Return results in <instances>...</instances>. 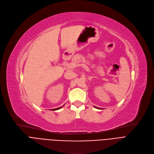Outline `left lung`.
Returning a JSON list of instances; mask_svg holds the SVG:
<instances>
[{"instance_id":"left-lung-1","label":"left lung","mask_w":154,"mask_h":154,"mask_svg":"<svg viewBox=\"0 0 154 154\" xmlns=\"http://www.w3.org/2000/svg\"><path fill=\"white\" fill-rule=\"evenodd\" d=\"M94 107H95V108H98V109H101V108H98V107H97V106H94Z\"/></svg>"}]
</instances>
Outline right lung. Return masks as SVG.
Here are the masks:
<instances>
[{
    "label": "right lung",
    "instance_id": "1",
    "mask_svg": "<svg viewBox=\"0 0 154 154\" xmlns=\"http://www.w3.org/2000/svg\"><path fill=\"white\" fill-rule=\"evenodd\" d=\"M64 106V105H63ZM63 106H60V107H59V108H54V109H51V110H57V109H60L61 108H62Z\"/></svg>",
    "mask_w": 154,
    "mask_h": 154
}]
</instances>
